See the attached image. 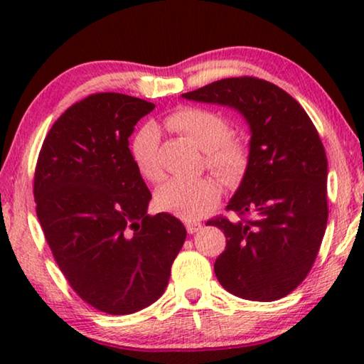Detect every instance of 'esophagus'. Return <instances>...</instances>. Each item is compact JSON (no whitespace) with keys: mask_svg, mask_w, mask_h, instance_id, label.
<instances>
[{"mask_svg":"<svg viewBox=\"0 0 364 364\" xmlns=\"http://www.w3.org/2000/svg\"><path fill=\"white\" fill-rule=\"evenodd\" d=\"M186 228H187L188 233H196V232H198L202 228V223L197 222V220H187L186 222Z\"/></svg>","mask_w":364,"mask_h":364,"instance_id":"obj_1","label":"esophagus"}]
</instances>
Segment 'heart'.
I'll return each instance as SVG.
<instances>
[{"mask_svg":"<svg viewBox=\"0 0 364 364\" xmlns=\"http://www.w3.org/2000/svg\"><path fill=\"white\" fill-rule=\"evenodd\" d=\"M166 127L181 132L207 152V164L223 181L235 183L247 171L248 151L238 139L230 137V126L220 114L200 107H182L166 117ZM161 134L154 124L139 129L131 142V156L144 178L157 182L162 177L159 166ZM220 188L210 177H176L156 191V203L164 212L181 218H197L218 202Z\"/></svg>","mask_w":364,"mask_h":364,"instance_id":"1","label":"heart"}]
</instances>
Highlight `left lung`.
<instances>
[{
	"label": "left lung",
	"mask_w": 364,
	"mask_h": 364,
	"mask_svg": "<svg viewBox=\"0 0 364 364\" xmlns=\"http://www.w3.org/2000/svg\"><path fill=\"white\" fill-rule=\"evenodd\" d=\"M183 99L230 107L245 119L248 164L227 208L250 220L215 218L227 247L213 263L227 291L275 301L310 272L328 220V161L311 119L290 94L257 77H227Z\"/></svg>",
	"instance_id": "obj_1"
}]
</instances>
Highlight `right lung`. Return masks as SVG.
Here are the masks:
<instances>
[{"instance_id": "right-lung-1", "label": "right lung", "mask_w": 364, "mask_h": 364, "mask_svg": "<svg viewBox=\"0 0 364 364\" xmlns=\"http://www.w3.org/2000/svg\"><path fill=\"white\" fill-rule=\"evenodd\" d=\"M154 104L94 94L54 122L34 173L36 213L54 260L73 290L107 315L159 300L186 242L171 213L147 215L151 192L129 137Z\"/></svg>"}]
</instances>
